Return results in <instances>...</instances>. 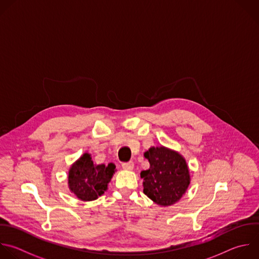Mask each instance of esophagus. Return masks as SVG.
I'll return each mask as SVG.
<instances>
[{
  "label": "esophagus",
  "mask_w": 259,
  "mask_h": 259,
  "mask_svg": "<svg viewBox=\"0 0 259 259\" xmlns=\"http://www.w3.org/2000/svg\"><path fill=\"white\" fill-rule=\"evenodd\" d=\"M122 167H123L124 169H127V170H131V169H133V167H134V163H133V161L123 162V163H122Z\"/></svg>",
  "instance_id": "1"
}]
</instances>
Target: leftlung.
Masks as SVG:
<instances>
[{"label":"left lung","instance_id":"left-lung-1","mask_svg":"<svg viewBox=\"0 0 259 259\" xmlns=\"http://www.w3.org/2000/svg\"><path fill=\"white\" fill-rule=\"evenodd\" d=\"M149 168L142 170L143 193L160 206L178 202L186 193L191 178L186 159L165 146H151L144 152Z\"/></svg>","mask_w":259,"mask_h":259}]
</instances>
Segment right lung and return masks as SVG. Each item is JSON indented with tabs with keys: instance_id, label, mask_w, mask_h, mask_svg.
<instances>
[{
	"instance_id": "obj_1",
	"label": "right lung",
	"mask_w": 259,
	"mask_h": 259,
	"mask_svg": "<svg viewBox=\"0 0 259 259\" xmlns=\"http://www.w3.org/2000/svg\"><path fill=\"white\" fill-rule=\"evenodd\" d=\"M115 171V163L97 164L91 153L84 152L69 168L68 187L78 199L93 201L108 190Z\"/></svg>"
}]
</instances>
